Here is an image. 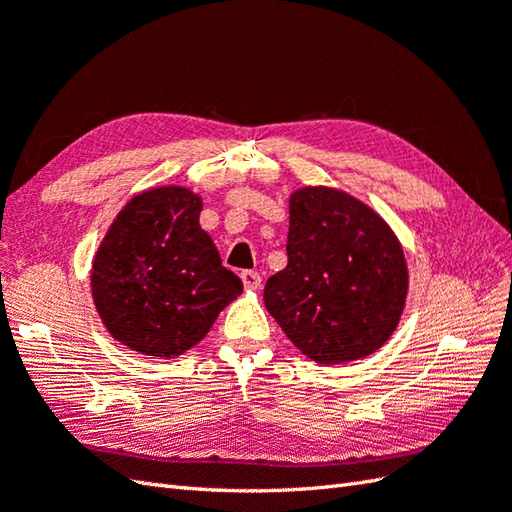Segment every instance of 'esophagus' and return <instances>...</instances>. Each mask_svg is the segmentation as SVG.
<instances>
[{
  "label": "esophagus",
  "instance_id": "esophagus-1",
  "mask_svg": "<svg viewBox=\"0 0 512 512\" xmlns=\"http://www.w3.org/2000/svg\"><path fill=\"white\" fill-rule=\"evenodd\" d=\"M239 277H242L246 290H257L259 286H262V277H259L255 270H244V273Z\"/></svg>",
  "mask_w": 512,
  "mask_h": 512
}]
</instances>
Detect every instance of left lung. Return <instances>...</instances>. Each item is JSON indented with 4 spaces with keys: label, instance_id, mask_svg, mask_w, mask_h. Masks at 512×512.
Returning <instances> with one entry per match:
<instances>
[{
    "label": "left lung",
    "instance_id": "obj_1",
    "mask_svg": "<svg viewBox=\"0 0 512 512\" xmlns=\"http://www.w3.org/2000/svg\"><path fill=\"white\" fill-rule=\"evenodd\" d=\"M288 209V264L266 281L268 312L319 365L374 354L407 301L409 270L396 233L341 189L301 187Z\"/></svg>",
    "mask_w": 512,
    "mask_h": 512
}]
</instances>
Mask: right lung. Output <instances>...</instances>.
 <instances>
[{"mask_svg":"<svg viewBox=\"0 0 512 512\" xmlns=\"http://www.w3.org/2000/svg\"><path fill=\"white\" fill-rule=\"evenodd\" d=\"M202 198L187 187L134 195L92 262L96 312L118 343L173 358L198 345L217 314L242 295L200 226Z\"/></svg>","mask_w":512,"mask_h":512,"instance_id":"obj_1","label":"right lung"}]
</instances>
